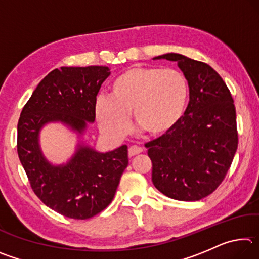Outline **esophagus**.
<instances>
[{"label": "esophagus", "mask_w": 259, "mask_h": 259, "mask_svg": "<svg viewBox=\"0 0 259 259\" xmlns=\"http://www.w3.org/2000/svg\"><path fill=\"white\" fill-rule=\"evenodd\" d=\"M142 152H143V148L139 147V146L134 145V146L129 147V156H135L137 154H140Z\"/></svg>", "instance_id": "1"}]
</instances>
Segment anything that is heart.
<instances>
[{
  "label": "heart",
  "instance_id": "obj_1",
  "mask_svg": "<svg viewBox=\"0 0 259 259\" xmlns=\"http://www.w3.org/2000/svg\"><path fill=\"white\" fill-rule=\"evenodd\" d=\"M188 84L174 68L133 66L109 87V99L96 103V117L105 134L122 138L128 133L129 114L136 128L152 137L171 131L185 111Z\"/></svg>",
  "mask_w": 259,
  "mask_h": 259
}]
</instances>
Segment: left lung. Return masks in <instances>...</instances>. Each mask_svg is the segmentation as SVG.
Instances as JSON below:
<instances>
[{
	"mask_svg": "<svg viewBox=\"0 0 259 259\" xmlns=\"http://www.w3.org/2000/svg\"><path fill=\"white\" fill-rule=\"evenodd\" d=\"M153 59L176 61L187 80L190 102L171 131L145 145L152 182L168 198L199 201L223 182L238 148L233 98L208 64L175 52Z\"/></svg>",
	"mask_w": 259,
	"mask_h": 259,
	"instance_id": "1",
	"label": "left lung"
}]
</instances>
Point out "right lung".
Returning a JSON list of instances; mask_svg holds the SVG:
<instances>
[{
    "instance_id": "obj_1",
    "label": "right lung",
    "mask_w": 259,
    "mask_h": 259,
    "mask_svg": "<svg viewBox=\"0 0 259 259\" xmlns=\"http://www.w3.org/2000/svg\"><path fill=\"white\" fill-rule=\"evenodd\" d=\"M106 66L60 67L38 83L21 111L17 151L35 194L47 207L73 219H88L112 202L128 147L102 153L83 142L96 119V100L109 76ZM66 125L80 138L66 164L52 165L42 154L39 133L49 123Z\"/></svg>"
}]
</instances>
